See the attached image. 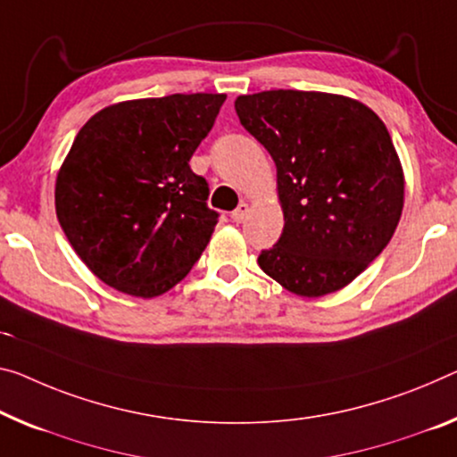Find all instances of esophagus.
Listing matches in <instances>:
<instances>
[{
  "label": "esophagus",
  "mask_w": 457,
  "mask_h": 457,
  "mask_svg": "<svg viewBox=\"0 0 457 457\" xmlns=\"http://www.w3.org/2000/svg\"><path fill=\"white\" fill-rule=\"evenodd\" d=\"M247 214H249V204H247V202H241V204H238V206L233 210V214H230V219H233L235 222H243L245 219H247Z\"/></svg>",
  "instance_id": "esophagus-1"
}]
</instances>
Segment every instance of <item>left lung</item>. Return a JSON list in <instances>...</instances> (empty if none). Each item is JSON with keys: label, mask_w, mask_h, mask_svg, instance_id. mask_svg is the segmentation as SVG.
Masks as SVG:
<instances>
[{"label": "left lung", "mask_w": 457, "mask_h": 457, "mask_svg": "<svg viewBox=\"0 0 457 457\" xmlns=\"http://www.w3.org/2000/svg\"><path fill=\"white\" fill-rule=\"evenodd\" d=\"M241 124L273 159L284 230L257 263L287 292L320 298L380 255L404 206V173L374 110L325 91L238 96Z\"/></svg>", "instance_id": "8db88e82"}]
</instances>
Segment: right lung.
Wrapping results in <instances>:
<instances>
[{"instance_id": "right-lung-1", "label": "right lung", "mask_w": 457, "mask_h": 457, "mask_svg": "<svg viewBox=\"0 0 457 457\" xmlns=\"http://www.w3.org/2000/svg\"><path fill=\"white\" fill-rule=\"evenodd\" d=\"M227 100L173 94L118 102L83 124L54 186L61 228L94 276L129 296L181 282L214 233L208 184L189 170Z\"/></svg>"}]
</instances>
